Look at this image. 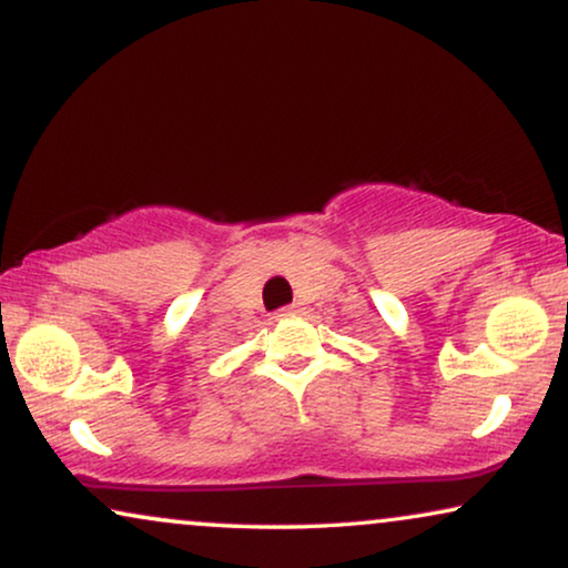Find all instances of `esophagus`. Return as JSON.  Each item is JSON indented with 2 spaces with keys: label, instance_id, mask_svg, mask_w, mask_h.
I'll use <instances>...</instances> for the list:
<instances>
[{
  "label": "esophagus",
  "instance_id": "34e87169",
  "mask_svg": "<svg viewBox=\"0 0 568 568\" xmlns=\"http://www.w3.org/2000/svg\"><path fill=\"white\" fill-rule=\"evenodd\" d=\"M290 315H305V307H302V302H294V305H286L278 310V317H290Z\"/></svg>",
  "mask_w": 568,
  "mask_h": 568
}]
</instances>
